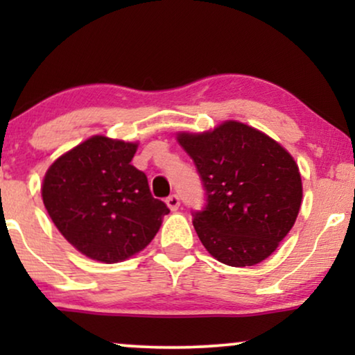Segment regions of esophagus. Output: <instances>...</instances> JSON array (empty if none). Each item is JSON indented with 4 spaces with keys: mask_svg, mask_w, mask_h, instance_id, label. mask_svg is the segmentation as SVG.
<instances>
[{
    "mask_svg": "<svg viewBox=\"0 0 355 355\" xmlns=\"http://www.w3.org/2000/svg\"><path fill=\"white\" fill-rule=\"evenodd\" d=\"M166 205L169 207V210L171 211H176L179 205H181V200H179V196H176V193H173V196H169L166 198Z\"/></svg>",
    "mask_w": 355,
    "mask_h": 355,
    "instance_id": "34e87169",
    "label": "esophagus"
}]
</instances>
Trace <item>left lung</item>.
<instances>
[{"label": "left lung", "mask_w": 355, "mask_h": 355, "mask_svg": "<svg viewBox=\"0 0 355 355\" xmlns=\"http://www.w3.org/2000/svg\"><path fill=\"white\" fill-rule=\"evenodd\" d=\"M178 142L193 159L205 189V208L193 213L198 239L218 261L252 266L288 236L302 202L294 158L268 135L225 121Z\"/></svg>", "instance_id": "left-lung-1"}]
</instances>
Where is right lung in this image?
Instances as JSON below:
<instances>
[{
	"mask_svg": "<svg viewBox=\"0 0 355 355\" xmlns=\"http://www.w3.org/2000/svg\"><path fill=\"white\" fill-rule=\"evenodd\" d=\"M137 144L94 135L48 168L42 197L48 215L80 254L118 263L145 249L168 215L132 162Z\"/></svg>",
	"mask_w": 355,
	"mask_h": 355,
	"instance_id": "add662e5",
	"label": "right lung"
}]
</instances>
